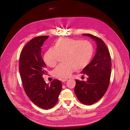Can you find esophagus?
<instances>
[{"label":"esophagus","mask_w":130,"mask_h":130,"mask_svg":"<svg viewBox=\"0 0 130 130\" xmlns=\"http://www.w3.org/2000/svg\"><path fill=\"white\" fill-rule=\"evenodd\" d=\"M68 80L66 79H62V82H66Z\"/></svg>","instance_id":"esophagus-1"}]
</instances>
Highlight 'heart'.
I'll list each match as a JSON object with an SVG mask.
<instances>
[{"label":"heart","instance_id":"b5f03b06","mask_svg":"<svg viewBox=\"0 0 130 130\" xmlns=\"http://www.w3.org/2000/svg\"><path fill=\"white\" fill-rule=\"evenodd\" d=\"M94 52L93 46L88 41L70 38H60L55 42L53 48H50L45 53L44 61L47 66L54 67L59 57H63L64 63L59 65L53 71L57 78L69 77L73 70L84 69L89 63Z\"/></svg>","mask_w":130,"mask_h":130}]
</instances>
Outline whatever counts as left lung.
Wrapping results in <instances>:
<instances>
[{"mask_svg":"<svg viewBox=\"0 0 130 130\" xmlns=\"http://www.w3.org/2000/svg\"><path fill=\"white\" fill-rule=\"evenodd\" d=\"M83 35L94 40L97 49L94 58L81 72L88 76L87 81L76 80L74 90L80 102L89 105L99 100L105 94L109 84L112 65L109 50L104 42L91 34Z\"/></svg>","mask_w":130,"mask_h":130,"instance_id":"1","label":"left lung"}]
</instances>
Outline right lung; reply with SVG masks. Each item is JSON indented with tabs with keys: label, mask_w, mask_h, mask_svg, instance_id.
Masks as SVG:
<instances>
[{
	"label": "right lung",
	"mask_w": 130,
	"mask_h": 130,
	"mask_svg": "<svg viewBox=\"0 0 130 130\" xmlns=\"http://www.w3.org/2000/svg\"><path fill=\"white\" fill-rule=\"evenodd\" d=\"M49 36L36 37L22 49L19 70L26 94L36 105L47 109L57 104L62 88L61 81L53 80L47 84L43 78L46 75L47 66L41 56L42 47Z\"/></svg>",
	"instance_id": "add662e5"
}]
</instances>
